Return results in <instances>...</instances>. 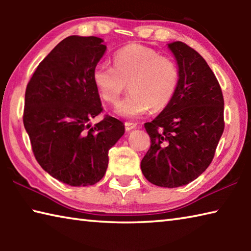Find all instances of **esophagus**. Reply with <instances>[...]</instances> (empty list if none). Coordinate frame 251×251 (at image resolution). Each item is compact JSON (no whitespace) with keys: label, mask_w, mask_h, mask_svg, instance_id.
I'll return each instance as SVG.
<instances>
[{"label":"esophagus","mask_w":251,"mask_h":251,"mask_svg":"<svg viewBox=\"0 0 251 251\" xmlns=\"http://www.w3.org/2000/svg\"><path fill=\"white\" fill-rule=\"evenodd\" d=\"M136 126H137V124H136V123H130V122L125 123V129H126L127 131H129V130H131V129L136 128Z\"/></svg>","instance_id":"34e87169"}]
</instances>
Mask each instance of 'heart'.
Returning <instances> with one entry per match:
<instances>
[{
  "label": "heart",
  "mask_w": 251,
  "mask_h": 251,
  "mask_svg": "<svg viewBox=\"0 0 251 251\" xmlns=\"http://www.w3.org/2000/svg\"><path fill=\"white\" fill-rule=\"evenodd\" d=\"M114 67L105 63L93 70V82L105 103L116 105L129 86L130 94L116 107L122 117L158 112L171 104L180 79L177 62L139 44H130L114 55Z\"/></svg>",
  "instance_id": "heart-1"
}]
</instances>
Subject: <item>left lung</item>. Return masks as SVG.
Returning <instances> with one entry per match:
<instances>
[{"label": "left lung", "mask_w": 251, "mask_h": 251, "mask_svg": "<svg viewBox=\"0 0 251 251\" xmlns=\"http://www.w3.org/2000/svg\"><path fill=\"white\" fill-rule=\"evenodd\" d=\"M168 48L179 67V84L171 104L144 125L151 147L141 168L151 184L175 188L196 179L214 158L225 128L224 96L201 54L179 41Z\"/></svg>", "instance_id": "obj_1"}]
</instances>
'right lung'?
Wrapping results in <instances>:
<instances>
[{
    "mask_svg": "<svg viewBox=\"0 0 251 251\" xmlns=\"http://www.w3.org/2000/svg\"><path fill=\"white\" fill-rule=\"evenodd\" d=\"M96 36L66 37L42 61L25 91L23 123L33 154L50 176L70 186L100 181L108 151L124 135V124L105 115L93 70L106 45Z\"/></svg>",
    "mask_w": 251,
    "mask_h": 251,
    "instance_id": "1",
    "label": "right lung"
}]
</instances>
